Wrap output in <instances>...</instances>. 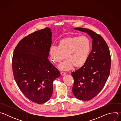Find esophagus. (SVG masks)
Here are the masks:
<instances>
[{"mask_svg": "<svg viewBox=\"0 0 121 121\" xmlns=\"http://www.w3.org/2000/svg\"><path fill=\"white\" fill-rule=\"evenodd\" d=\"M65 74H66V73L64 72H61V75L62 76H64V75H65Z\"/></svg>", "mask_w": 121, "mask_h": 121, "instance_id": "obj_1", "label": "esophagus"}]
</instances>
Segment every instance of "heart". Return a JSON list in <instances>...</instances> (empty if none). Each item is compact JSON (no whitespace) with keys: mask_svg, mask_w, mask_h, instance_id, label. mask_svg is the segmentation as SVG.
Segmentation results:
<instances>
[{"mask_svg":"<svg viewBox=\"0 0 121 121\" xmlns=\"http://www.w3.org/2000/svg\"><path fill=\"white\" fill-rule=\"evenodd\" d=\"M91 46V39L86 35L64 38L59 41L58 46L52 45L50 48V60L56 64L66 57L67 59L59 65L62 70H69L74 65L76 67H81L88 59Z\"/></svg>","mask_w":121,"mask_h":121,"instance_id":"b5f03b06","label":"heart"}]
</instances>
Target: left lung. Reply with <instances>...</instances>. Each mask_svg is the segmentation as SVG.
<instances>
[{
	"label": "left lung",
	"instance_id": "left-lung-1",
	"mask_svg": "<svg viewBox=\"0 0 121 121\" xmlns=\"http://www.w3.org/2000/svg\"><path fill=\"white\" fill-rule=\"evenodd\" d=\"M74 29L87 33L92 39V50L86 64L71 75L74 80L72 89L75 97L91 100L104 87L110 75L111 58L108 46L100 35L84 28Z\"/></svg>",
	"mask_w": 121,
	"mask_h": 121
}]
</instances>
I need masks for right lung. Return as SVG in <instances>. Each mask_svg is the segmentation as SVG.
<instances>
[{
    "mask_svg": "<svg viewBox=\"0 0 121 121\" xmlns=\"http://www.w3.org/2000/svg\"><path fill=\"white\" fill-rule=\"evenodd\" d=\"M51 44V29L47 27L23 38L13 53L12 66L15 81L25 96L38 104L50 99L53 82L60 76L48 59Z\"/></svg>",
    "mask_w": 121,
    "mask_h": 121,
    "instance_id": "add662e5",
    "label": "right lung"
}]
</instances>
